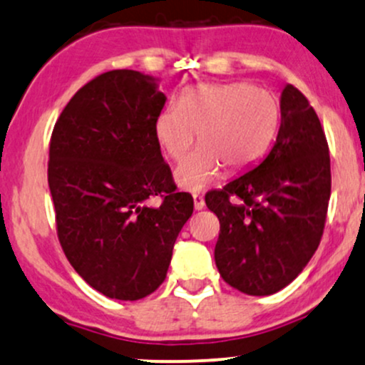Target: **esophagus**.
<instances>
[{
    "label": "esophagus",
    "instance_id": "esophagus-1",
    "mask_svg": "<svg viewBox=\"0 0 365 365\" xmlns=\"http://www.w3.org/2000/svg\"><path fill=\"white\" fill-rule=\"evenodd\" d=\"M192 201H195V210H203V208H205V200H203V196L195 195V196H192Z\"/></svg>",
    "mask_w": 365,
    "mask_h": 365
}]
</instances>
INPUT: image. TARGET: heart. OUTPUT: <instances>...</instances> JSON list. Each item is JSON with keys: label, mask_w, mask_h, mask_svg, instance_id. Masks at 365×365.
Wrapping results in <instances>:
<instances>
[{"label": "heart", "mask_w": 365, "mask_h": 365, "mask_svg": "<svg viewBox=\"0 0 365 365\" xmlns=\"http://www.w3.org/2000/svg\"><path fill=\"white\" fill-rule=\"evenodd\" d=\"M280 121V106L267 88L250 83H205L187 90L179 104L157 115L155 138L173 160L190 152L198 135L201 147L174 173L184 191L198 192L220 178L222 169H247L272 145Z\"/></svg>", "instance_id": "heart-1"}]
</instances>
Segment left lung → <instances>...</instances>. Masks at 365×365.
Listing matches in <instances>:
<instances>
[{"instance_id": "left-lung-1", "label": "left lung", "mask_w": 365, "mask_h": 365, "mask_svg": "<svg viewBox=\"0 0 365 365\" xmlns=\"http://www.w3.org/2000/svg\"><path fill=\"white\" fill-rule=\"evenodd\" d=\"M282 121L267 157L205 196L220 220L215 264L247 295H272L306 268L318 250L331 195L327 136L294 85L280 96Z\"/></svg>"}]
</instances>
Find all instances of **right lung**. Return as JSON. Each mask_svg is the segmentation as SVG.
<instances>
[{
  "mask_svg": "<svg viewBox=\"0 0 365 365\" xmlns=\"http://www.w3.org/2000/svg\"><path fill=\"white\" fill-rule=\"evenodd\" d=\"M158 81L135 70L102 73L71 97L51 138L47 181L64 255L118 301L158 289L192 215L153 131L167 101ZM150 195L165 198L160 207L146 205Z\"/></svg>",
  "mask_w": 365,
  "mask_h": 365,
  "instance_id": "obj_1",
  "label": "right lung"
}]
</instances>
